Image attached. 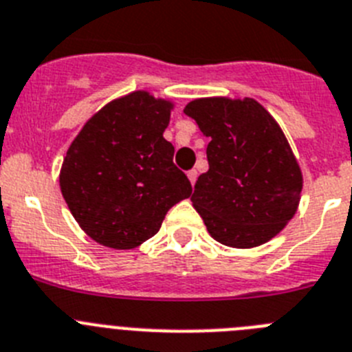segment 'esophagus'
<instances>
[{"mask_svg":"<svg viewBox=\"0 0 352 352\" xmlns=\"http://www.w3.org/2000/svg\"><path fill=\"white\" fill-rule=\"evenodd\" d=\"M197 177H198L197 170H189L188 179H189V182H191V184H195V182H197Z\"/></svg>","mask_w":352,"mask_h":352,"instance_id":"34e87169","label":"esophagus"}]
</instances>
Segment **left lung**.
<instances>
[{"mask_svg": "<svg viewBox=\"0 0 352 352\" xmlns=\"http://www.w3.org/2000/svg\"><path fill=\"white\" fill-rule=\"evenodd\" d=\"M207 145L209 170L191 195L207 230L232 248L273 239L296 214L303 175L285 134L253 99L191 100L184 108Z\"/></svg>", "mask_w": 352, "mask_h": 352, "instance_id": "1", "label": "left lung"}]
</instances>
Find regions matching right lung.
<instances>
[{"mask_svg":"<svg viewBox=\"0 0 352 352\" xmlns=\"http://www.w3.org/2000/svg\"><path fill=\"white\" fill-rule=\"evenodd\" d=\"M170 109L168 100L133 91L96 113L67 151L62 195L79 227L102 246H140L193 191L163 138Z\"/></svg>","mask_w":352,"mask_h":352,"instance_id":"right-lung-1","label":"right lung"}]
</instances>
